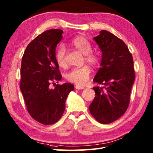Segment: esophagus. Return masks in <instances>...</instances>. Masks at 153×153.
<instances>
[{
  "label": "esophagus",
  "mask_w": 153,
  "mask_h": 153,
  "mask_svg": "<svg viewBox=\"0 0 153 153\" xmlns=\"http://www.w3.org/2000/svg\"><path fill=\"white\" fill-rule=\"evenodd\" d=\"M75 88H76V89H77V90H82V89H84V86H79V85H76V86H75Z\"/></svg>",
  "instance_id": "34e87169"
}]
</instances>
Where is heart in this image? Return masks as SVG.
<instances>
[{"label": "heart", "mask_w": 153, "mask_h": 153, "mask_svg": "<svg viewBox=\"0 0 153 153\" xmlns=\"http://www.w3.org/2000/svg\"><path fill=\"white\" fill-rule=\"evenodd\" d=\"M69 45L84 55V60L93 67L97 66L100 63V57L97 53L92 52V47L90 42L84 37L74 38ZM66 51L64 46L60 45L56 51L55 59L58 65L61 67L66 66ZM91 75V69L88 66L84 65L81 67L72 69L65 74L67 81L77 85H84L88 82Z\"/></svg>", "instance_id": "1"}]
</instances>
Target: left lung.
Wrapping results in <instances>:
<instances>
[{"label": "left lung", "mask_w": 153, "mask_h": 153, "mask_svg": "<svg viewBox=\"0 0 153 153\" xmlns=\"http://www.w3.org/2000/svg\"><path fill=\"white\" fill-rule=\"evenodd\" d=\"M94 40L102 51V60L93 81L104 86L93 88L96 97L89 108L96 120L107 124L128 109L135 79L134 61L125 42L108 31L101 30Z\"/></svg>", "instance_id": "left-lung-1"}]
</instances>
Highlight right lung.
<instances>
[{
	"mask_svg": "<svg viewBox=\"0 0 153 153\" xmlns=\"http://www.w3.org/2000/svg\"><path fill=\"white\" fill-rule=\"evenodd\" d=\"M63 32L61 30H48L38 35L27 45L22 60L20 89L27 111L33 120L44 125L60 120L67 96L74 90L70 83L55 84L62 78L55 50Z\"/></svg>",
	"mask_w": 153,
	"mask_h": 153,
	"instance_id": "1",
	"label": "right lung"
}]
</instances>
